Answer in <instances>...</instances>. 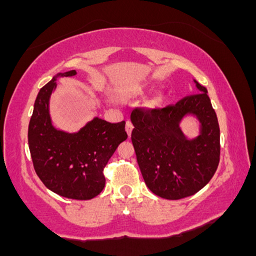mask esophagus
Returning <instances> with one entry per match:
<instances>
[{"instance_id":"34e87169","label":"esophagus","mask_w":256,"mask_h":256,"mask_svg":"<svg viewBox=\"0 0 256 256\" xmlns=\"http://www.w3.org/2000/svg\"><path fill=\"white\" fill-rule=\"evenodd\" d=\"M132 130H134V125H132V122H130V120H128V122H126V132H128V137L131 136Z\"/></svg>"}]
</instances>
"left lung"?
I'll return each mask as SVG.
<instances>
[{
    "instance_id": "8db88e82",
    "label": "left lung",
    "mask_w": 256,
    "mask_h": 256,
    "mask_svg": "<svg viewBox=\"0 0 256 256\" xmlns=\"http://www.w3.org/2000/svg\"><path fill=\"white\" fill-rule=\"evenodd\" d=\"M158 110L134 108L131 113L132 144L146 186L166 200L196 194L212 179L219 165L220 130L207 89ZM200 122L199 134L186 138L180 128L185 116Z\"/></svg>"
}]
</instances>
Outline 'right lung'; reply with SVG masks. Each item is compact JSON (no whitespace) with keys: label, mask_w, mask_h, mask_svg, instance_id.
<instances>
[{"label":"right lung","mask_w":256,"mask_h":256,"mask_svg":"<svg viewBox=\"0 0 256 256\" xmlns=\"http://www.w3.org/2000/svg\"><path fill=\"white\" fill-rule=\"evenodd\" d=\"M76 74L74 70L58 73L40 90L28 124V148L34 171L49 190L67 198L91 200L104 190V168L128 134L125 122L110 124L98 116L73 134L52 126L49 100L56 79Z\"/></svg>","instance_id":"1"}]
</instances>
